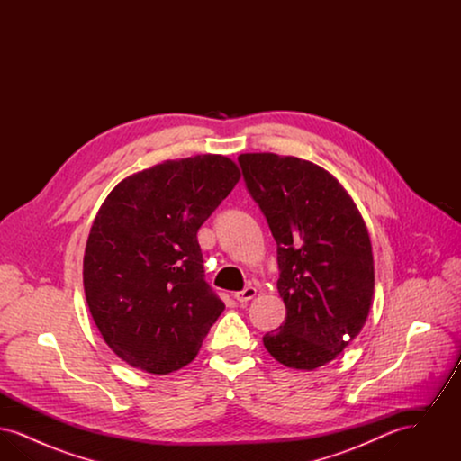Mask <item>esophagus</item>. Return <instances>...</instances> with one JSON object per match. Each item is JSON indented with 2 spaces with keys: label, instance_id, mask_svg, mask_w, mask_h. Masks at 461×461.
Wrapping results in <instances>:
<instances>
[{
  "label": "esophagus",
  "instance_id": "1",
  "mask_svg": "<svg viewBox=\"0 0 461 461\" xmlns=\"http://www.w3.org/2000/svg\"><path fill=\"white\" fill-rule=\"evenodd\" d=\"M256 294H258L256 286H245L241 292H237V294H235V299L243 304V303H247V301L254 299V297H256Z\"/></svg>",
  "mask_w": 461,
  "mask_h": 461
}]
</instances>
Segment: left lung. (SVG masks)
<instances>
[{
    "label": "left lung",
    "instance_id": "obj_1",
    "mask_svg": "<svg viewBox=\"0 0 461 461\" xmlns=\"http://www.w3.org/2000/svg\"><path fill=\"white\" fill-rule=\"evenodd\" d=\"M245 185L278 245L285 323L263 337L282 365L311 372L333 361L372 307V241L339 179L299 157L241 154Z\"/></svg>",
    "mask_w": 461,
    "mask_h": 461
}]
</instances>
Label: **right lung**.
<instances>
[{"instance_id": "add662e5", "label": "right lung", "mask_w": 461, "mask_h": 461, "mask_svg": "<svg viewBox=\"0 0 461 461\" xmlns=\"http://www.w3.org/2000/svg\"><path fill=\"white\" fill-rule=\"evenodd\" d=\"M239 179L224 155L166 160L124 177L98 209L85 295L104 340L132 368L186 366L224 311L203 280L197 231Z\"/></svg>"}]
</instances>
